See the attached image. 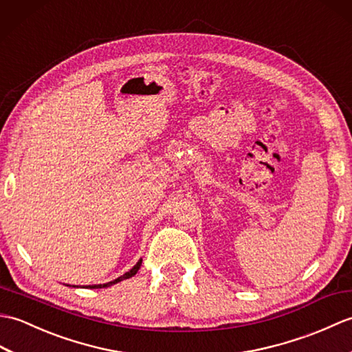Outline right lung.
<instances>
[{
	"instance_id": "1",
	"label": "right lung",
	"mask_w": 352,
	"mask_h": 352,
	"mask_svg": "<svg viewBox=\"0 0 352 352\" xmlns=\"http://www.w3.org/2000/svg\"><path fill=\"white\" fill-rule=\"evenodd\" d=\"M140 265H142V259H140V261L135 263V267L132 268L131 271L124 272L123 276H120L119 278L113 280V282H108V283H105V285H91V286H87V287H90V289H100V287H108V286H111V285L119 283V282H122V280H124V278H129V277H132V276H135V274H137V271L140 270Z\"/></svg>"
}]
</instances>
